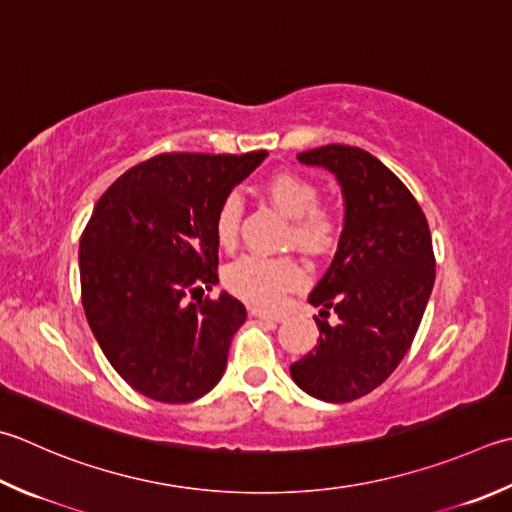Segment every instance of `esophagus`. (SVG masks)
Segmentation results:
<instances>
[{
    "mask_svg": "<svg viewBox=\"0 0 512 512\" xmlns=\"http://www.w3.org/2000/svg\"><path fill=\"white\" fill-rule=\"evenodd\" d=\"M250 315L257 317V319H264V322H284V315L279 313H268V310H262V308H250Z\"/></svg>",
    "mask_w": 512,
    "mask_h": 512,
    "instance_id": "34e87169",
    "label": "esophagus"
}]
</instances>
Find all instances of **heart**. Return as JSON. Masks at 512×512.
<instances>
[{"label":"heart","instance_id":"1","mask_svg":"<svg viewBox=\"0 0 512 512\" xmlns=\"http://www.w3.org/2000/svg\"><path fill=\"white\" fill-rule=\"evenodd\" d=\"M266 197L275 208L290 217L288 242L310 255H324L337 244L339 217L333 208L319 206V190L308 177L282 170L266 179ZM242 226V199L230 193L222 199L215 215L217 244L235 248ZM304 268L293 257L244 255L230 264L224 273V284L230 293L255 306H275L288 290L302 286Z\"/></svg>","mask_w":512,"mask_h":512}]
</instances>
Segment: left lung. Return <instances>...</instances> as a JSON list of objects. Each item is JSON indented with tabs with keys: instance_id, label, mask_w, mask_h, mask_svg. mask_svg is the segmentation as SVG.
<instances>
[{
	"instance_id": "8db88e82",
	"label": "left lung",
	"mask_w": 512,
	"mask_h": 512,
	"mask_svg": "<svg viewBox=\"0 0 512 512\" xmlns=\"http://www.w3.org/2000/svg\"><path fill=\"white\" fill-rule=\"evenodd\" d=\"M337 177L344 230L326 275L308 295L322 306L319 339L290 377L322 402L344 404L384 384L413 344L435 284L433 239L417 199L393 170L357 146L299 153ZM335 309L338 324L325 322Z\"/></svg>"
}]
</instances>
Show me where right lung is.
<instances>
[{
    "label": "right lung",
    "mask_w": 512,
    "mask_h": 512,
    "mask_svg": "<svg viewBox=\"0 0 512 512\" xmlns=\"http://www.w3.org/2000/svg\"><path fill=\"white\" fill-rule=\"evenodd\" d=\"M266 155L148 159L99 197L79 239L88 326L119 377L155 402H195L224 375L246 308L228 293L188 299L219 282L217 208Z\"/></svg>",
    "instance_id": "1"
}]
</instances>
